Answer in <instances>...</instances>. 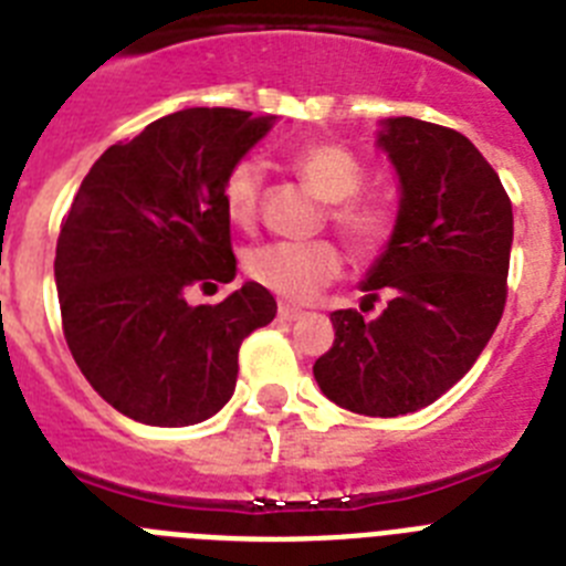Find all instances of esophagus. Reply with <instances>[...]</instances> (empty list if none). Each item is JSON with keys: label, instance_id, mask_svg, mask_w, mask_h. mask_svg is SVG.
Returning a JSON list of instances; mask_svg holds the SVG:
<instances>
[{"label": "esophagus", "instance_id": "1", "mask_svg": "<svg viewBox=\"0 0 566 566\" xmlns=\"http://www.w3.org/2000/svg\"><path fill=\"white\" fill-rule=\"evenodd\" d=\"M277 315L283 317V321H301L306 312H303V308H297V306H292V303H280Z\"/></svg>", "mask_w": 566, "mask_h": 566}]
</instances>
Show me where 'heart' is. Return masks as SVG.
Wrapping results in <instances>:
<instances>
[{
	"instance_id": "b5f03b06",
	"label": "heart",
	"mask_w": 566,
	"mask_h": 566,
	"mask_svg": "<svg viewBox=\"0 0 566 566\" xmlns=\"http://www.w3.org/2000/svg\"><path fill=\"white\" fill-rule=\"evenodd\" d=\"M292 168L312 186L321 200L332 202V223L340 229L346 243L357 254H378L395 234L398 211L384 197H360L364 166L352 151L335 143H308L292 154ZM263 166L258 159H240L229 168L223 180V206L234 223H251L258 214ZM245 269L260 286L283 294L289 301H306L321 292L340 272V251L329 240L308 243L254 245L245 258Z\"/></svg>"
}]
</instances>
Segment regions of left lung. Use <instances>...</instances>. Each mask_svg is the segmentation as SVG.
I'll list each match as a JSON object with an SVG mask.
<instances>
[{"label":"left lung","instance_id":"1","mask_svg":"<svg viewBox=\"0 0 566 566\" xmlns=\"http://www.w3.org/2000/svg\"><path fill=\"white\" fill-rule=\"evenodd\" d=\"M398 174V226L360 283L364 321L332 312L335 343L315 360L321 392L369 418L418 412L472 369L504 315L513 206L463 134L412 117L380 119Z\"/></svg>","mask_w":566,"mask_h":566}]
</instances>
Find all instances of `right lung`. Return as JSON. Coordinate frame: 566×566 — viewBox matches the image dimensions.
<instances>
[{
	"label": "right lung",
	"mask_w": 566,
	"mask_h": 566,
	"mask_svg": "<svg viewBox=\"0 0 566 566\" xmlns=\"http://www.w3.org/2000/svg\"><path fill=\"white\" fill-rule=\"evenodd\" d=\"M272 114L186 108L111 145L85 174L56 240L62 329L99 398L148 427H191L229 403L237 352L277 303L249 280L217 306L195 283H231L223 180L272 132Z\"/></svg>",
	"instance_id": "obj_1"
}]
</instances>
